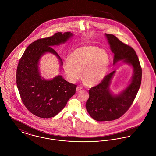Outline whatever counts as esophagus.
<instances>
[{
	"label": "esophagus",
	"instance_id": "esophagus-1",
	"mask_svg": "<svg viewBox=\"0 0 156 156\" xmlns=\"http://www.w3.org/2000/svg\"><path fill=\"white\" fill-rule=\"evenodd\" d=\"M82 89V87H76V90L77 91V92H78V91H80V90H81Z\"/></svg>",
	"mask_w": 156,
	"mask_h": 156
}]
</instances>
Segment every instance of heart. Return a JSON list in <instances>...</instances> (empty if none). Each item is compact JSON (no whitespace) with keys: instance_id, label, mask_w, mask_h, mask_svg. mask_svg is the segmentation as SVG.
Masks as SVG:
<instances>
[{"instance_id":"obj_1","label":"heart","mask_w":156,"mask_h":156,"mask_svg":"<svg viewBox=\"0 0 156 156\" xmlns=\"http://www.w3.org/2000/svg\"><path fill=\"white\" fill-rule=\"evenodd\" d=\"M109 56L105 50L96 46L80 47L72 52L64 63V69L68 79L76 81L81 76L90 85L99 83L107 74Z\"/></svg>"}]
</instances>
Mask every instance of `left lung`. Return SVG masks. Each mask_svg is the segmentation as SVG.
Returning a JSON list of instances; mask_svg holds the SVG:
<instances>
[{"label":"left lung","mask_w":156,"mask_h":156,"mask_svg":"<svg viewBox=\"0 0 156 156\" xmlns=\"http://www.w3.org/2000/svg\"><path fill=\"white\" fill-rule=\"evenodd\" d=\"M112 52L114 64L125 59L131 64L134 74L130 84L120 95L113 96L109 89L115 71L106 75L98 85L89 90V97L86 108L90 116L97 121H112L123 116L133 103L141 85L142 69L138 57L133 48L122 42L113 34H106Z\"/></svg>","instance_id":"obj_1"}]
</instances>
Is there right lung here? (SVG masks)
Here are the masks:
<instances>
[{
  "instance_id": "right-lung-1",
  "label": "right lung",
  "mask_w": 156,
  "mask_h": 156,
  "mask_svg": "<svg viewBox=\"0 0 156 156\" xmlns=\"http://www.w3.org/2000/svg\"><path fill=\"white\" fill-rule=\"evenodd\" d=\"M72 36L69 32L56 33L31 43L19 60L16 83L23 103L32 114L41 118L57 115L75 94L76 85L57 76L52 80L41 79L38 69L39 59L45 52H52L62 61L52 46L64 43Z\"/></svg>"
}]
</instances>
